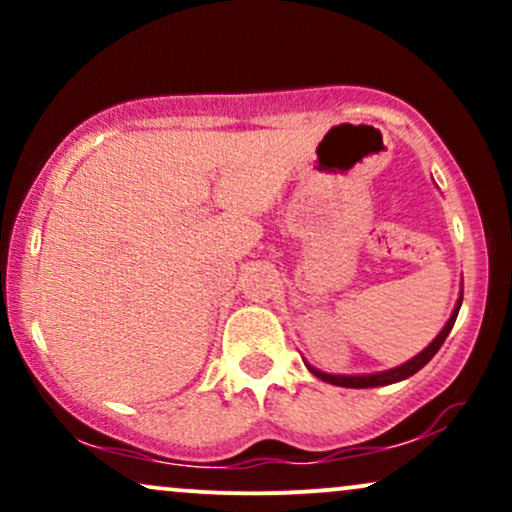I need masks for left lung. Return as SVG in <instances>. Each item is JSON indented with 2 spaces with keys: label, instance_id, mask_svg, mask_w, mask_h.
<instances>
[{
  "label": "left lung",
  "instance_id": "left-lung-1",
  "mask_svg": "<svg viewBox=\"0 0 512 512\" xmlns=\"http://www.w3.org/2000/svg\"><path fill=\"white\" fill-rule=\"evenodd\" d=\"M460 305H462V296L457 298L455 310H452L450 320L445 322V327H443V330H440L438 337L433 339V342L428 344L419 356H414V358H411V361L402 363V366H397V368H392V370H383V373H368V375H332V373H322V370H317L313 366H308V370L315 375V378L325 380V383H330V385H339V387H380V385L399 383V380H407L409 375H414L416 370L424 368L426 363L438 354V349H440V346H443L445 339H448L452 325H455L457 313H460Z\"/></svg>",
  "mask_w": 512,
  "mask_h": 512
}]
</instances>
